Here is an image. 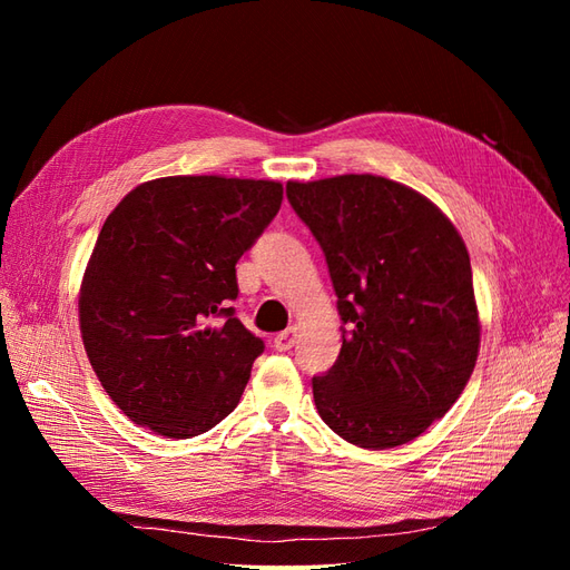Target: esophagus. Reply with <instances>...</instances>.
Returning a JSON list of instances; mask_svg holds the SVG:
<instances>
[{"label":"esophagus","instance_id":"1","mask_svg":"<svg viewBox=\"0 0 570 570\" xmlns=\"http://www.w3.org/2000/svg\"><path fill=\"white\" fill-rule=\"evenodd\" d=\"M295 342H297V325H289L287 331H283V333L273 337V347L278 352H287V350L295 347Z\"/></svg>","mask_w":570,"mask_h":570}]
</instances>
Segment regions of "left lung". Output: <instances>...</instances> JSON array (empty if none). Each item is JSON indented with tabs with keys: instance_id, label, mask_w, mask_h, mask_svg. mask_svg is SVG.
<instances>
[{
	"instance_id": "1",
	"label": "left lung",
	"mask_w": 570,
	"mask_h": 570,
	"mask_svg": "<svg viewBox=\"0 0 570 570\" xmlns=\"http://www.w3.org/2000/svg\"><path fill=\"white\" fill-rule=\"evenodd\" d=\"M287 199L325 254L344 323L335 366L312 381L321 419L364 450L406 444L475 368L469 249L433 202L381 176L289 180Z\"/></svg>"
}]
</instances>
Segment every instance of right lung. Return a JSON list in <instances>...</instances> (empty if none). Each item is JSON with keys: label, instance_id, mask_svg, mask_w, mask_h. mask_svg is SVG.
<instances>
[{"label": "right lung", "instance_id": "right-lung-1", "mask_svg": "<svg viewBox=\"0 0 570 570\" xmlns=\"http://www.w3.org/2000/svg\"><path fill=\"white\" fill-rule=\"evenodd\" d=\"M281 202L275 180L168 176L109 214L82 275L80 335L132 423L187 440L237 406L264 340L235 318V264Z\"/></svg>", "mask_w": 570, "mask_h": 570}]
</instances>
